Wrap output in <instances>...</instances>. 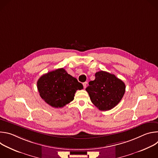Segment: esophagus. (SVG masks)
I'll use <instances>...</instances> for the list:
<instances>
[{
  "mask_svg": "<svg viewBox=\"0 0 158 158\" xmlns=\"http://www.w3.org/2000/svg\"><path fill=\"white\" fill-rule=\"evenodd\" d=\"M87 84V82H83V83H82V84H83V86H84V89H85V88H86Z\"/></svg>",
  "mask_w": 158,
  "mask_h": 158,
  "instance_id": "obj_1",
  "label": "esophagus"
}]
</instances>
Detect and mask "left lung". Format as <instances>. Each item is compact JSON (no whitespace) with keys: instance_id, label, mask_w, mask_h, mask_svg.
Returning a JSON list of instances; mask_svg holds the SVG:
<instances>
[{"instance_id":"1","label":"left lung","mask_w":158,"mask_h":158,"mask_svg":"<svg viewBox=\"0 0 158 158\" xmlns=\"http://www.w3.org/2000/svg\"><path fill=\"white\" fill-rule=\"evenodd\" d=\"M95 77L85 89L91 102L101 110L114 107L124 94L125 84L115 75L103 71L96 73Z\"/></svg>"}]
</instances>
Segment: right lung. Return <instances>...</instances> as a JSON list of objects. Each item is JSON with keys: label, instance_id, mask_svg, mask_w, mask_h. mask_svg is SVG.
<instances>
[{"label": "right lung", "instance_id": "add662e5", "mask_svg": "<svg viewBox=\"0 0 158 158\" xmlns=\"http://www.w3.org/2000/svg\"><path fill=\"white\" fill-rule=\"evenodd\" d=\"M37 85L41 98L55 108L62 107L71 102L77 90L83 89L82 84L63 68L42 75Z\"/></svg>", "mask_w": 158, "mask_h": 158}]
</instances>
